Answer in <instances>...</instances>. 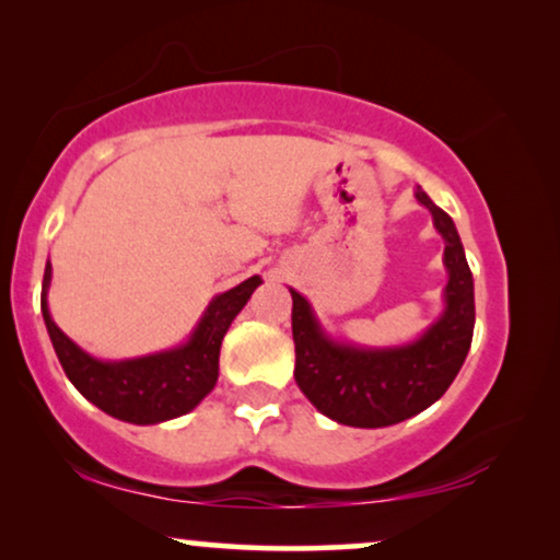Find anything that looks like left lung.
<instances>
[{"mask_svg":"<svg viewBox=\"0 0 560 560\" xmlns=\"http://www.w3.org/2000/svg\"><path fill=\"white\" fill-rule=\"evenodd\" d=\"M416 198L433 217L443 236V313L400 347H359L326 334L311 303L293 295L295 382L313 408L351 428H385L402 423L439 400L456 380L474 336V278L454 221L423 188Z\"/></svg>","mask_w":560,"mask_h":560,"instance_id":"left-lung-1","label":"left lung"}]
</instances>
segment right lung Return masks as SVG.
I'll list each match as a JSON object with an SVG mask.
<instances>
[{"label":"right lung","mask_w":560,"mask_h":560,"mask_svg":"<svg viewBox=\"0 0 560 560\" xmlns=\"http://www.w3.org/2000/svg\"><path fill=\"white\" fill-rule=\"evenodd\" d=\"M50 278L52 267L48 259L43 275L40 311L66 377L106 416L135 425H155L186 416L211 393L219 380V351L224 334L257 285H262V278L252 275L249 280L213 298L188 341L178 347L148 357L106 362L83 351L56 326L48 308Z\"/></svg>","instance_id":"add662e5"}]
</instances>
